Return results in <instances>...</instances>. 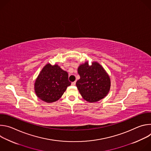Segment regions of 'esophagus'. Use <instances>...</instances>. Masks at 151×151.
Masks as SVG:
<instances>
[{
    "label": "esophagus",
    "instance_id": "34e87169",
    "mask_svg": "<svg viewBox=\"0 0 151 151\" xmlns=\"http://www.w3.org/2000/svg\"><path fill=\"white\" fill-rule=\"evenodd\" d=\"M75 84H76V82H75H75H72V85L74 86V85H75Z\"/></svg>",
    "mask_w": 151,
    "mask_h": 151
}]
</instances>
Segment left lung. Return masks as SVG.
<instances>
[{"instance_id": "obj_1", "label": "left lung", "mask_w": 151, "mask_h": 151, "mask_svg": "<svg viewBox=\"0 0 151 151\" xmlns=\"http://www.w3.org/2000/svg\"><path fill=\"white\" fill-rule=\"evenodd\" d=\"M80 79L76 85L83 99L90 103L97 102L106 97L111 88L110 77L97 61L89 65L88 61L81 64L78 68Z\"/></svg>"}]
</instances>
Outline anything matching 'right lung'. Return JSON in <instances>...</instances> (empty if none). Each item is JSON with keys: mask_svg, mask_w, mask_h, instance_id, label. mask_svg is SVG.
Instances as JSON below:
<instances>
[{"mask_svg": "<svg viewBox=\"0 0 151 151\" xmlns=\"http://www.w3.org/2000/svg\"><path fill=\"white\" fill-rule=\"evenodd\" d=\"M71 85L68 73L57 64H47L35 80L34 88L37 97L47 103L57 101Z\"/></svg>", "mask_w": 151, "mask_h": 151, "instance_id": "1", "label": "right lung"}]
</instances>
